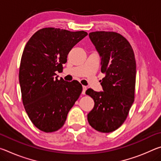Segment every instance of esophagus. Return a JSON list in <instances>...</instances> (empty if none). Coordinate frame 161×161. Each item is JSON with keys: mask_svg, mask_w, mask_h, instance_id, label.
Wrapping results in <instances>:
<instances>
[{"mask_svg": "<svg viewBox=\"0 0 161 161\" xmlns=\"http://www.w3.org/2000/svg\"><path fill=\"white\" fill-rule=\"evenodd\" d=\"M82 88H83V90H82V94H85L86 93V91L87 89V87L86 86H82Z\"/></svg>", "mask_w": 161, "mask_h": 161, "instance_id": "esophagus-1", "label": "esophagus"}]
</instances>
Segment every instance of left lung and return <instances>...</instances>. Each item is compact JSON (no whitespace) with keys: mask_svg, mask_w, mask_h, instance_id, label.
I'll return each instance as SVG.
<instances>
[{"mask_svg":"<svg viewBox=\"0 0 161 161\" xmlns=\"http://www.w3.org/2000/svg\"><path fill=\"white\" fill-rule=\"evenodd\" d=\"M101 58V71L105 74L103 92H86L94 102L87 114L89 124L102 133H110L123 124L134 102L136 64L129 41L115 32L97 31L89 34Z\"/></svg>","mask_w":161,"mask_h":161,"instance_id":"1","label":"left lung"}]
</instances>
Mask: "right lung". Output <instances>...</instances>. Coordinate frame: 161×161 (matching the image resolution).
<instances>
[{
  "label": "right lung",
  "mask_w": 161,
  "mask_h": 161,
  "mask_svg": "<svg viewBox=\"0 0 161 161\" xmlns=\"http://www.w3.org/2000/svg\"><path fill=\"white\" fill-rule=\"evenodd\" d=\"M87 35L45 28L35 32L24 48L19 70L22 99L29 119L42 131L61 129L80 96L79 81L59 80L55 72L62 69L69 51Z\"/></svg>",
  "instance_id": "obj_1"
}]
</instances>
